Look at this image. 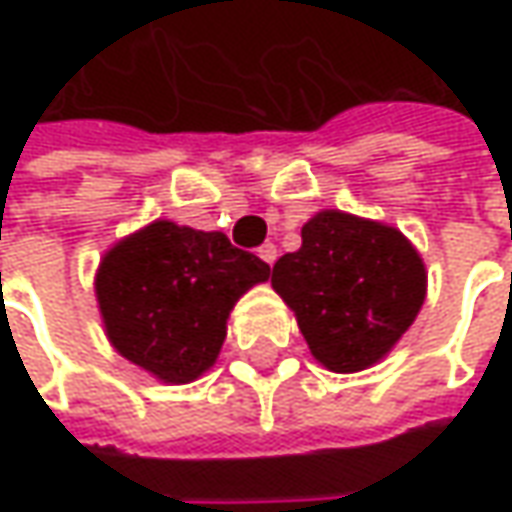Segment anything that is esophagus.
Returning <instances> with one entry per match:
<instances>
[{
    "mask_svg": "<svg viewBox=\"0 0 512 512\" xmlns=\"http://www.w3.org/2000/svg\"><path fill=\"white\" fill-rule=\"evenodd\" d=\"M276 256H279L276 245H270V242H267V245L259 247V259H262V262H267V265H273V262H276Z\"/></svg>",
    "mask_w": 512,
    "mask_h": 512,
    "instance_id": "34e87169",
    "label": "esophagus"
}]
</instances>
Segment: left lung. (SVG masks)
I'll return each instance as SVG.
<instances>
[{"label": "left lung", "instance_id": "obj_1", "mask_svg": "<svg viewBox=\"0 0 512 512\" xmlns=\"http://www.w3.org/2000/svg\"><path fill=\"white\" fill-rule=\"evenodd\" d=\"M270 285L293 310L316 362L359 373L382 362L416 322L427 270L393 225L319 210L302 227V247L273 265Z\"/></svg>", "mask_w": 512, "mask_h": 512}]
</instances>
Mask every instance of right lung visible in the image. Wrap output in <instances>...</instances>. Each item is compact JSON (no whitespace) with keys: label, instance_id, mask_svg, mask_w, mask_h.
<instances>
[{"label":"right lung","instance_id":"1","mask_svg":"<svg viewBox=\"0 0 512 512\" xmlns=\"http://www.w3.org/2000/svg\"><path fill=\"white\" fill-rule=\"evenodd\" d=\"M267 279L270 267L225 233L156 219L105 250L93 287L113 350L187 384L219 359L233 305Z\"/></svg>","mask_w":512,"mask_h":512}]
</instances>
